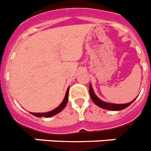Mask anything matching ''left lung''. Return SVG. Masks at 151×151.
I'll return each instance as SVG.
<instances>
[{
    "instance_id": "left-lung-1",
    "label": "left lung",
    "mask_w": 151,
    "mask_h": 151,
    "mask_svg": "<svg viewBox=\"0 0 151 151\" xmlns=\"http://www.w3.org/2000/svg\"><path fill=\"white\" fill-rule=\"evenodd\" d=\"M89 94L90 96H91V99L92 100L94 103L97 106L100 107L103 109H107V110H111V111H121L123 110V109H126L127 107L131 105V103H133L134 101V100L136 99H134L133 101H131L129 103H125V104H114V103H109L106 102V101H104L102 100L99 99L97 95H95V93L94 92L93 88H92V86L91 85H89Z\"/></svg>"
}]
</instances>
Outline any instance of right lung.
<instances>
[{"label":"right lung","mask_w":151,"mask_h":151,"mask_svg":"<svg viewBox=\"0 0 151 151\" xmlns=\"http://www.w3.org/2000/svg\"><path fill=\"white\" fill-rule=\"evenodd\" d=\"M69 87H68L66 90V92H65V95L64 97V99L63 101H62L61 104H60L57 108H56L53 110L50 111L49 112H42V113H34V112H30V114H32L33 115L36 116L37 118H41V117H45V118H50V117H52V116L56 115L58 113H60V111L64 109L65 106L67 105V102H68V97H69Z\"/></svg>","instance_id":"obj_1"}]
</instances>
